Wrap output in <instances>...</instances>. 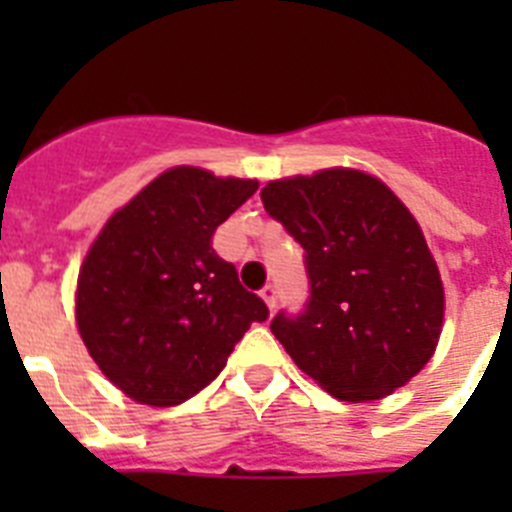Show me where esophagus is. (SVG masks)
Listing matches in <instances>:
<instances>
[{
  "label": "esophagus",
  "mask_w": 512,
  "mask_h": 512,
  "mask_svg": "<svg viewBox=\"0 0 512 512\" xmlns=\"http://www.w3.org/2000/svg\"><path fill=\"white\" fill-rule=\"evenodd\" d=\"M261 297H264V302L269 305V310H274V307H277L279 292H277V287H274V284H266V287L261 289Z\"/></svg>",
  "instance_id": "1"
}]
</instances>
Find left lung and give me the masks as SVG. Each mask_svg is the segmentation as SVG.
<instances>
[{"label":"left lung","mask_w":512,"mask_h":512,"mask_svg":"<svg viewBox=\"0 0 512 512\" xmlns=\"http://www.w3.org/2000/svg\"><path fill=\"white\" fill-rule=\"evenodd\" d=\"M261 202L305 248L307 302L271 333L338 400H379L433 356L443 323L438 266L408 207L351 169L269 182Z\"/></svg>","instance_id":"1"}]
</instances>
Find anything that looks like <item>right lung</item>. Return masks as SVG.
Wrapping results in <instances>:
<instances>
[{
  "mask_svg": "<svg viewBox=\"0 0 512 512\" xmlns=\"http://www.w3.org/2000/svg\"><path fill=\"white\" fill-rule=\"evenodd\" d=\"M179 166L107 220L84 259L76 323L115 387L156 408L182 405L223 372L235 343L269 307L238 282L212 235L253 192Z\"/></svg>",
  "mask_w": 512,
  "mask_h": 512,
  "instance_id": "obj_1",
  "label": "right lung"
}]
</instances>
